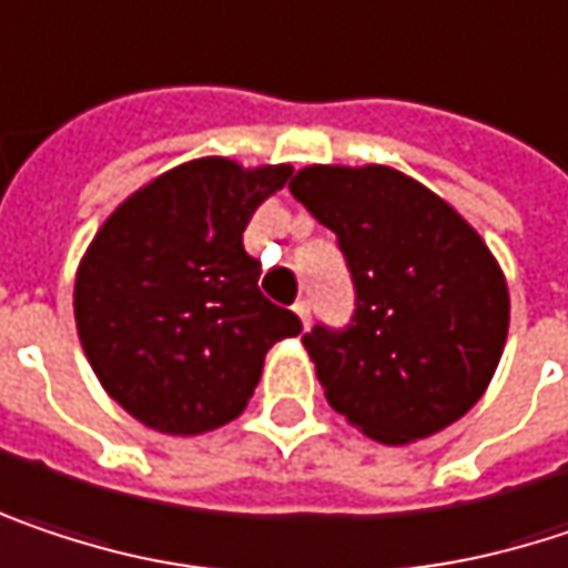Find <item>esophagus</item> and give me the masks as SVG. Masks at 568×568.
<instances>
[{"label":"esophagus","mask_w":568,"mask_h":568,"mask_svg":"<svg viewBox=\"0 0 568 568\" xmlns=\"http://www.w3.org/2000/svg\"><path fill=\"white\" fill-rule=\"evenodd\" d=\"M292 312L298 315V322H302V328H308V322H312V305H308L305 298H298V302L292 305Z\"/></svg>","instance_id":"1"}]
</instances>
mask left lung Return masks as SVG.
Here are the masks:
<instances>
[{
  "instance_id": "8db88e82",
  "label": "left lung",
  "mask_w": 568,
  "mask_h": 568,
  "mask_svg": "<svg viewBox=\"0 0 568 568\" xmlns=\"http://www.w3.org/2000/svg\"><path fill=\"white\" fill-rule=\"evenodd\" d=\"M288 191L335 231L357 295L347 328L302 335L332 409L384 445L462 419L485 396L510 325L488 243L387 165H308Z\"/></svg>"
}]
</instances>
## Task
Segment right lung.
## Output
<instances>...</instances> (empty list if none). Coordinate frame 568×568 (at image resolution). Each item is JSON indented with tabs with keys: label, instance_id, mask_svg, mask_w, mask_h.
<instances>
[{
	"label": "right lung",
	"instance_id": "right-lung-1",
	"mask_svg": "<svg viewBox=\"0 0 568 568\" xmlns=\"http://www.w3.org/2000/svg\"><path fill=\"white\" fill-rule=\"evenodd\" d=\"M292 165L207 155L149 181L97 231L78 266L74 318L103 389L142 426L201 436L236 419L266 351L302 322L260 292L243 250L253 211Z\"/></svg>",
	"mask_w": 568,
	"mask_h": 568
}]
</instances>
